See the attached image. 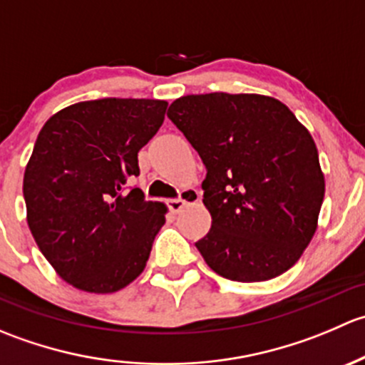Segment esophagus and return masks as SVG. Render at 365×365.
<instances>
[{
    "label": "esophagus",
    "instance_id": "34e87169",
    "mask_svg": "<svg viewBox=\"0 0 365 365\" xmlns=\"http://www.w3.org/2000/svg\"><path fill=\"white\" fill-rule=\"evenodd\" d=\"M197 201H200V194H197V190L187 189L182 192V197H178V200H168L165 201V205H168V208L171 210L173 213H178L180 210L185 208L187 205L197 203Z\"/></svg>",
    "mask_w": 365,
    "mask_h": 365
}]
</instances>
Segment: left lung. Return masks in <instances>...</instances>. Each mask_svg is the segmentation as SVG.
<instances>
[{"label":"left lung","mask_w":365,"mask_h":365,"mask_svg":"<svg viewBox=\"0 0 365 365\" xmlns=\"http://www.w3.org/2000/svg\"><path fill=\"white\" fill-rule=\"evenodd\" d=\"M168 118L206 168L212 227L206 264L237 282L284 274L314 237L325 178L307 128L282 102L254 93L187 95Z\"/></svg>","instance_id":"left-lung-1"}]
</instances>
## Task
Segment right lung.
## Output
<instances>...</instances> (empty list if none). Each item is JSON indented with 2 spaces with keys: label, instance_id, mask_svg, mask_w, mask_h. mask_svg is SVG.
Segmentation results:
<instances>
[{
  "label": "right lung",
  "instance_id": "obj_1",
  "mask_svg": "<svg viewBox=\"0 0 365 365\" xmlns=\"http://www.w3.org/2000/svg\"><path fill=\"white\" fill-rule=\"evenodd\" d=\"M168 102L98 98L46 121L24 171L28 226L61 279L113 293L146 267L165 206L130 185Z\"/></svg>",
  "mask_w": 365,
  "mask_h": 365
}]
</instances>
